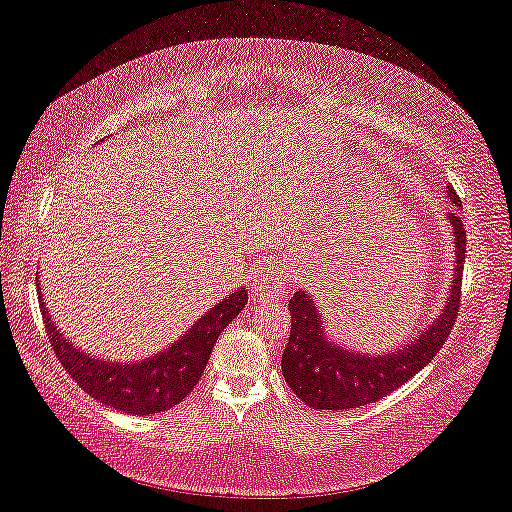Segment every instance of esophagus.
Here are the masks:
<instances>
[{
  "label": "esophagus",
  "instance_id": "34e87169",
  "mask_svg": "<svg viewBox=\"0 0 512 512\" xmlns=\"http://www.w3.org/2000/svg\"><path fill=\"white\" fill-rule=\"evenodd\" d=\"M289 275L282 273V271H262L255 275L253 280V287H250V291H253V296H257L259 300L262 298H282L284 293L289 291Z\"/></svg>",
  "mask_w": 512,
  "mask_h": 512
}]
</instances>
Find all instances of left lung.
I'll return each mask as SVG.
<instances>
[{"mask_svg": "<svg viewBox=\"0 0 512 512\" xmlns=\"http://www.w3.org/2000/svg\"><path fill=\"white\" fill-rule=\"evenodd\" d=\"M447 194L458 205L452 185L447 187ZM449 223L454 228L456 244V277L449 302L443 309V316L418 334V339H413L404 350L370 357V354H354L341 345L329 343L314 300L300 289L293 293L289 300L291 336L282 352V375L291 391L307 406L318 411H345L377 402L418 375L443 348L461 307L467 241L461 216L449 212Z\"/></svg>", "mask_w": 512, "mask_h": 512, "instance_id": "left-lung-1", "label": "left lung"}]
</instances>
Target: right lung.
I'll list each match as a JSON object with an SVG mask.
<instances>
[{
  "label": "right lung",
  "mask_w": 512,
  "mask_h": 512,
  "mask_svg": "<svg viewBox=\"0 0 512 512\" xmlns=\"http://www.w3.org/2000/svg\"><path fill=\"white\" fill-rule=\"evenodd\" d=\"M246 302L248 293L244 289L232 293L216 307L207 309V314L194 323L187 334H183V339L142 363H112L90 357V354L74 348L58 332L54 318L45 309L42 296L40 309L60 366L72 375L85 393L101 404H108L110 409L133 415H151L180 404L194 391L216 339L230 325V320L241 314Z\"/></svg>",
  "instance_id": "right-lung-1"
}]
</instances>
